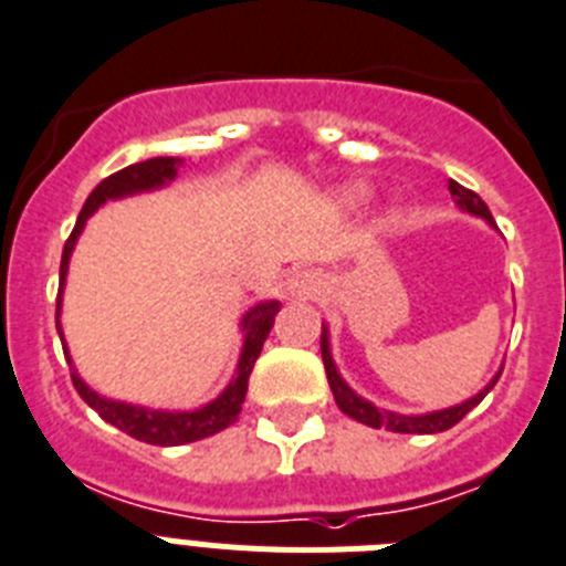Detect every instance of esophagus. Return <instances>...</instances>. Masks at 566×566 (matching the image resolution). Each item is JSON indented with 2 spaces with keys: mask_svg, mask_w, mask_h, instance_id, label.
<instances>
[{
  "mask_svg": "<svg viewBox=\"0 0 566 566\" xmlns=\"http://www.w3.org/2000/svg\"><path fill=\"white\" fill-rule=\"evenodd\" d=\"M290 290L296 293V296H316L318 290V282L313 273H293V279H290Z\"/></svg>",
  "mask_w": 566,
  "mask_h": 566,
  "instance_id": "34e87169",
  "label": "esophagus"
}]
</instances>
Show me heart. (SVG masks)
<instances>
[{
  "label": "heart",
  "mask_w": 566,
  "mask_h": 566,
  "mask_svg": "<svg viewBox=\"0 0 566 566\" xmlns=\"http://www.w3.org/2000/svg\"><path fill=\"white\" fill-rule=\"evenodd\" d=\"M342 199L347 201V205H358V201L367 199V188H365V185H353V188H344Z\"/></svg>",
  "instance_id": "heart-1"
}]
</instances>
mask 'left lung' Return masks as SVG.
Segmentation results:
<instances>
[{
  "label": "left lung",
  "instance_id": "obj_1",
  "mask_svg": "<svg viewBox=\"0 0 566 566\" xmlns=\"http://www.w3.org/2000/svg\"><path fill=\"white\" fill-rule=\"evenodd\" d=\"M450 193L455 196V201H459V205H461V210H467V213H473V216H481V219H488V222L493 224V213H490L488 205L481 201L479 193L461 188L459 181H453V179H450ZM322 361H324V373H327V381H331L333 399H336L338 410L347 412L350 419L361 421V424L376 427V430L387 427V430H390V432H416V436H430V432L450 430V427L459 424V421L464 419L467 412L473 410V407L479 405V401L484 399V396H488L490 390H493L495 381H499V376H501V370L495 373L493 381H490V385L484 387V390H481L479 396H473V399H467L464 405L447 407V410H436V412H424V416H401V412L378 410L376 405L365 401V399H361V396H356V392H353L350 387L344 385V378L338 376L336 365H333L331 342H327V331H322Z\"/></svg>",
  "mask_w": 566,
  "mask_h": 566
}]
</instances>
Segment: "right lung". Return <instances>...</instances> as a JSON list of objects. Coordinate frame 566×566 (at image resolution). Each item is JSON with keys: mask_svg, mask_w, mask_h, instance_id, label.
<instances>
[{"mask_svg": "<svg viewBox=\"0 0 566 566\" xmlns=\"http://www.w3.org/2000/svg\"><path fill=\"white\" fill-rule=\"evenodd\" d=\"M176 165H179V159H174V156H156V159L136 161V165L122 167V170L111 174L107 179H102L99 185L93 188V193L87 196L85 201V208H82V213H78L76 228H73V233L67 235L65 250H62L59 284H65L67 259H71V250L73 244H76L78 233H82V228H85L87 216L99 208V205H105L107 199H122V196L159 188V185L174 179ZM59 307H62V287H59V296H56V331H59ZM279 307H282L279 302L255 304L253 311L244 316L242 322L244 347H242V358H239V367H235L233 381H230L228 390H224L216 401H210L208 407H199V410H190V412H165V410H147V407L125 405V401L102 399L99 392H93L91 387L76 376V373H71L73 387H76L78 396H82L93 410L99 412L107 424L119 427L122 432L145 441V444L176 447V444H190V441L208 439V436L222 432L224 427H230L235 419H239L244 396H248V378L250 373H253L255 358H259V353H262L264 338L270 336V327H273V318H276ZM62 347H65V344H62ZM67 361H71V358H67Z\"/></svg>", "mask_w": 566, "mask_h": 566, "instance_id": "right-lung-1", "label": "right lung"}]
</instances>
